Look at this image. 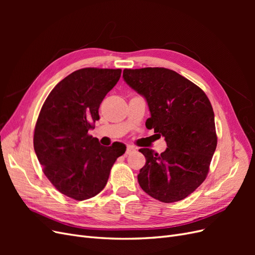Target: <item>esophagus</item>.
<instances>
[{"instance_id": "1", "label": "esophagus", "mask_w": 255, "mask_h": 255, "mask_svg": "<svg viewBox=\"0 0 255 255\" xmlns=\"http://www.w3.org/2000/svg\"><path fill=\"white\" fill-rule=\"evenodd\" d=\"M136 150H135V148L134 146H132V145H128V148H127V151H126V155H129V154H132V153H134Z\"/></svg>"}]
</instances>
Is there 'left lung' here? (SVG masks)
<instances>
[{
	"label": "left lung",
	"mask_w": 255,
	"mask_h": 255,
	"mask_svg": "<svg viewBox=\"0 0 255 255\" xmlns=\"http://www.w3.org/2000/svg\"><path fill=\"white\" fill-rule=\"evenodd\" d=\"M123 80L142 96L151 117L145 127L163 135L167 149H140L145 165L138 183L164 203L180 201L203 183L217 146L215 116L204 91L166 68L125 69Z\"/></svg>",
	"instance_id": "1"
}]
</instances>
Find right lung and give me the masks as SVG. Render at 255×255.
<instances>
[{
	"label": "right lung",
	"mask_w": 255,
	"mask_h": 255,
	"mask_svg": "<svg viewBox=\"0 0 255 255\" xmlns=\"http://www.w3.org/2000/svg\"><path fill=\"white\" fill-rule=\"evenodd\" d=\"M121 69L84 68L50 92L36 122L34 149L43 173L61 194L78 201L97 196L127 146L100 144L88 134L99 107L120 79Z\"/></svg>",
	"instance_id": "obj_1"
}]
</instances>
